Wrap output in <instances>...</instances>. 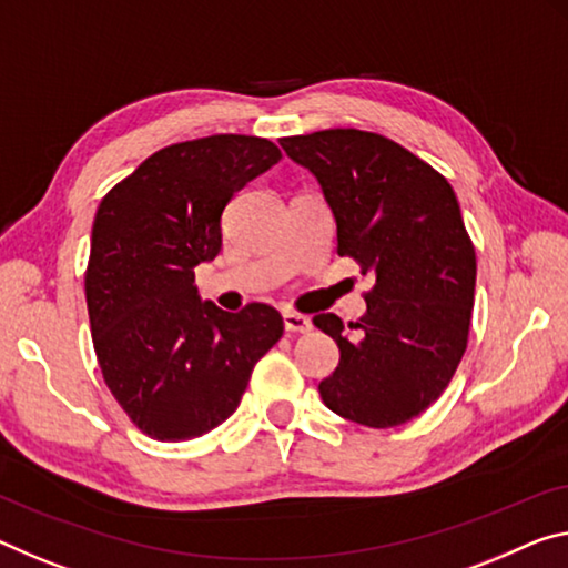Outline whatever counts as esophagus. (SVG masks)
Segmentation results:
<instances>
[{
  "label": "esophagus",
  "instance_id": "obj_1",
  "mask_svg": "<svg viewBox=\"0 0 568 568\" xmlns=\"http://www.w3.org/2000/svg\"><path fill=\"white\" fill-rule=\"evenodd\" d=\"M283 323H285L287 333H308L313 328L311 318L303 316V313H285Z\"/></svg>",
  "mask_w": 568,
  "mask_h": 568
}]
</instances>
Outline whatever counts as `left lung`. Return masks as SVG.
Wrapping results in <instances>:
<instances>
[{"instance_id": "left-lung-1", "label": "left lung", "mask_w": 568, "mask_h": 568, "mask_svg": "<svg viewBox=\"0 0 568 568\" xmlns=\"http://www.w3.org/2000/svg\"><path fill=\"white\" fill-rule=\"evenodd\" d=\"M281 146L318 179L338 255L376 275L348 331L333 313L313 318L341 351L321 399L356 425H404L439 399L467 348L478 265L457 196L427 161L379 133L328 129Z\"/></svg>"}]
</instances>
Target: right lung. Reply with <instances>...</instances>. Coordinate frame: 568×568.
Wrapping results in <instances>:
<instances>
[{
	"mask_svg": "<svg viewBox=\"0 0 568 568\" xmlns=\"http://www.w3.org/2000/svg\"><path fill=\"white\" fill-rule=\"evenodd\" d=\"M281 159L273 141L237 133L171 143L98 206L90 333L108 389L143 435L179 443L222 425L283 336L270 305L227 313L194 285V267L222 250L224 206Z\"/></svg>",
	"mask_w": 568,
	"mask_h": 568,
	"instance_id": "right-lung-1",
	"label": "right lung"
}]
</instances>
